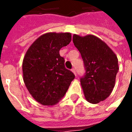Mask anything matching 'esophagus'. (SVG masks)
Listing matches in <instances>:
<instances>
[{
    "mask_svg": "<svg viewBox=\"0 0 132 132\" xmlns=\"http://www.w3.org/2000/svg\"><path fill=\"white\" fill-rule=\"evenodd\" d=\"M71 71L73 73V74H74L75 76H76V70H75V69H72Z\"/></svg>",
    "mask_w": 132,
    "mask_h": 132,
    "instance_id": "34e87169",
    "label": "esophagus"
}]
</instances>
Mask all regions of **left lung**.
<instances>
[{"label":"left lung","mask_w":132,"mask_h":132,"mask_svg":"<svg viewBox=\"0 0 132 132\" xmlns=\"http://www.w3.org/2000/svg\"><path fill=\"white\" fill-rule=\"evenodd\" d=\"M73 42L83 59L86 75L80 85L88 102L96 104L110 95L119 71L117 55L105 42L93 35H73Z\"/></svg>","instance_id":"1"}]
</instances>
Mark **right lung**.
I'll return each instance as SVG.
<instances>
[{
    "mask_svg": "<svg viewBox=\"0 0 132 132\" xmlns=\"http://www.w3.org/2000/svg\"><path fill=\"white\" fill-rule=\"evenodd\" d=\"M71 41L70 32L41 35L27 49L22 61L23 80L30 95L43 105L57 104L75 76L64 66L59 50Z\"/></svg>",
    "mask_w": 132,
    "mask_h": 132,
    "instance_id": "1",
    "label": "right lung"
}]
</instances>
